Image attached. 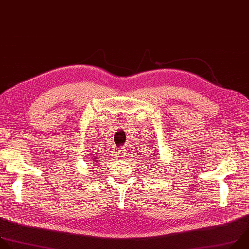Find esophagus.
<instances>
[{"mask_svg":"<svg viewBox=\"0 0 249 249\" xmlns=\"http://www.w3.org/2000/svg\"><path fill=\"white\" fill-rule=\"evenodd\" d=\"M118 155L120 157H124L126 155V150H125L124 147H122V148L119 149V150H118Z\"/></svg>","mask_w":249,"mask_h":249,"instance_id":"34e87169","label":"esophagus"}]
</instances>
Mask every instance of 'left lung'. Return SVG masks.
<instances>
[{"label":"left lung","mask_w":249,"mask_h":249,"mask_svg":"<svg viewBox=\"0 0 249 249\" xmlns=\"http://www.w3.org/2000/svg\"><path fill=\"white\" fill-rule=\"evenodd\" d=\"M156 155H157V154H155V153H153V156H156ZM158 158H159V157H158Z\"/></svg>","instance_id":"obj_1"}]
</instances>
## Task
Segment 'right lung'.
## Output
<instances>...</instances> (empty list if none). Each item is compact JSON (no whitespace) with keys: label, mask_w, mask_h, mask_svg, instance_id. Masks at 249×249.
I'll use <instances>...</instances> for the list:
<instances>
[{"label":"right lung","mask_w":249,"mask_h":249,"mask_svg":"<svg viewBox=\"0 0 249 249\" xmlns=\"http://www.w3.org/2000/svg\"><path fill=\"white\" fill-rule=\"evenodd\" d=\"M99 158H100V157H98V156H93V157H91L90 159H91V164L92 165H96L99 161H100V160H99Z\"/></svg>","instance_id":"add662e5"}]
</instances>
